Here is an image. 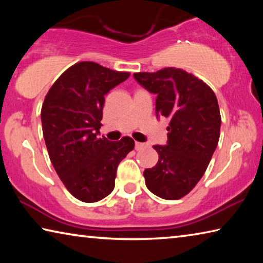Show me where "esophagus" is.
<instances>
[{
    "label": "esophagus",
    "mask_w": 263,
    "mask_h": 263,
    "mask_svg": "<svg viewBox=\"0 0 263 263\" xmlns=\"http://www.w3.org/2000/svg\"><path fill=\"white\" fill-rule=\"evenodd\" d=\"M145 146H146V145L144 144V142H138V141H136V149H137V151L144 148Z\"/></svg>",
    "instance_id": "34e87169"
}]
</instances>
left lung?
Segmentation results:
<instances>
[{"label":"left lung","mask_w":263,"mask_h":263,"mask_svg":"<svg viewBox=\"0 0 263 263\" xmlns=\"http://www.w3.org/2000/svg\"><path fill=\"white\" fill-rule=\"evenodd\" d=\"M133 77L157 95V116L169 118L166 146L154 145L158 163L144 172L151 193L175 201L202 179L218 145L220 112L212 89L195 75L175 67Z\"/></svg>","instance_id":"left-lung-1"}]
</instances>
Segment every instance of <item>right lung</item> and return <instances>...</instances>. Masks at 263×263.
<instances>
[{
	"label": "right lung",
	"mask_w": 263,
	"mask_h": 263,
	"mask_svg": "<svg viewBox=\"0 0 263 263\" xmlns=\"http://www.w3.org/2000/svg\"><path fill=\"white\" fill-rule=\"evenodd\" d=\"M128 72L81 61L53 83L42 106L43 135L50 160L62 183L79 201L99 202L115 188L119 162L135 140L99 138L104 96L125 81Z\"/></svg>",
	"instance_id": "obj_1"
}]
</instances>
